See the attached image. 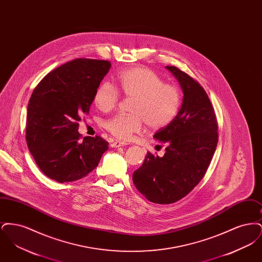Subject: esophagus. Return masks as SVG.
<instances>
[{"instance_id":"obj_1","label":"esophagus","mask_w":262,"mask_h":262,"mask_svg":"<svg viewBox=\"0 0 262 262\" xmlns=\"http://www.w3.org/2000/svg\"><path fill=\"white\" fill-rule=\"evenodd\" d=\"M126 143L124 141H119V140H114L111 141V146L112 147H121V146H125Z\"/></svg>"}]
</instances>
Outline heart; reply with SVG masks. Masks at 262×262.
Returning <instances> with one entry per match:
<instances>
[{
  "mask_svg": "<svg viewBox=\"0 0 262 262\" xmlns=\"http://www.w3.org/2000/svg\"><path fill=\"white\" fill-rule=\"evenodd\" d=\"M117 88L130 104L132 115H116L104 122V127L119 139H129L145 124L149 129L170 125L178 115L182 95L174 84L165 83L161 76L146 68H133L117 77ZM118 89L108 81L95 89L93 101L102 112H110L120 99Z\"/></svg>",
  "mask_w": 262,
  "mask_h": 262,
  "instance_id": "obj_1",
  "label": "heart"
}]
</instances>
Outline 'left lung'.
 <instances>
[{"instance_id":"obj_1","label":"left lung","mask_w":262,"mask_h":262,"mask_svg":"<svg viewBox=\"0 0 262 262\" xmlns=\"http://www.w3.org/2000/svg\"><path fill=\"white\" fill-rule=\"evenodd\" d=\"M183 89L180 111L170 125L154 138L166 144L162 157L147 152L143 164L134 172L137 190L158 204L185 198L198 186L211 162L218 142V125L205 90L191 76L167 66Z\"/></svg>"}]
</instances>
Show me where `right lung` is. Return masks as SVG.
Masks as SVG:
<instances>
[{"mask_svg": "<svg viewBox=\"0 0 262 262\" xmlns=\"http://www.w3.org/2000/svg\"><path fill=\"white\" fill-rule=\"evenodd\" d=\"M110 68L109 61L75 59L45 75L32 92L27 107V146L43 174L56 182L88 176L109 148L98 136L80 140L77 130Z\"/></svg>", "mask_w": 262, "mask_h": 262, "instance_id": "right-lung-1", "label": "right lung"}]
</instances>
